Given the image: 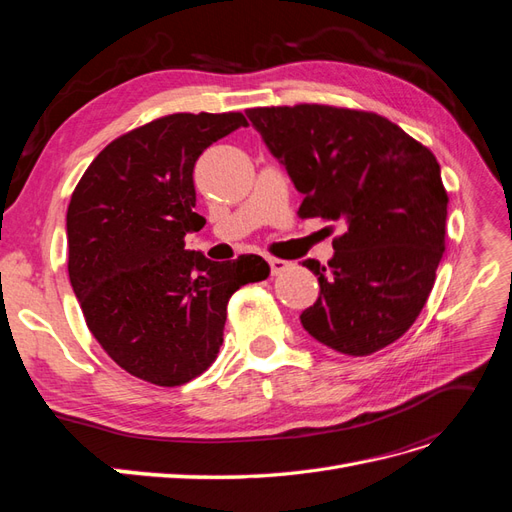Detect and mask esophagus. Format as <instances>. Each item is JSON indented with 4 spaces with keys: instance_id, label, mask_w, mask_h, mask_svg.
Listing matches in <instances>:
<instances>
[{
    "instance_id": "esophagus-1",
    "label": "esophagus",
    "mask_w": 512,
    "mask_h": 512,
    "mask_svg": "<svg viewBox=\"0 0 512 512\" xmlns=\"http://www.w3.org/2000/svg\"><path fill=\"white\" fill-rule=\"evenodd\" d=\"M269 267H271V275H280V273L288 271L292 265L288 260H282V258H269Z\"/></svg>"
}]
</instances>
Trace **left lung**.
Masks as SVG:
<instances>
[{"label":"left lung","instance_id":"1","mask_svg":"<svg viewBox=\"0 0 512 512\" xmlns=\"http://www.w3.org/2000/svg\"><path fill=\"white\" fill-rule=\"evenodd\" d=\"M245 115L303 194L301 218L344 224L327 267L303 260L320 286L303 329L352 356L393 344L421 314L444 252L436 156L376 113L297 104Z\"/></svg>","mask_w":512,"mask_h":512}]
</instances>
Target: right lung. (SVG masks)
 I'll return each mask as SVG.
<instances>
[{
	"instance_id": "add662e5",
	"label": "right lung",
	"mask_w": 512,
	"mask_h": 512,
	"mask_svg": "<svg viewBox=\"0 0 512 512\" xmlns=\"http://www.w3.org/2000/svg\"><path fill=\"white\" fill-rule=\"evenodd\" d=\"M247 126L241 113H177L106 145L72 194L68 273L87 327L128 374L158 386L200 376L222 346L232 292L269 277L256 254L213 262L185 250L194 164Z\"/></svg>"
}]
</instances>
